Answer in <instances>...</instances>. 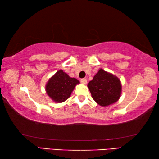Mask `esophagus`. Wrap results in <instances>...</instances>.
<instances>
[{
    "instance_id": "obj_1",
    "label": "esophagus",
    "mask_w": 159,
    "mask_h": 159,
    "mask_svg": "<svg viewBox=\"0 0 159 159\" xmlns=\"http://www.w3.org/2000/svg\"><path fill=\"white\" fill-rule=\"evenodd\" d=\"M80 82H81L83 84H84V85H85V84H87V79H80Z\"/></svg>"
}]
</instances>
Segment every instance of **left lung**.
<instances>
[{"label": "left lung", "mask_w": 159, "mask_h": 159, "mask_svg": "<svg viewBox=\"0 0 159 159\" xmlns=\"http://www.w3.org/2000/svg\"><path fill=\"white\" fill-rule=\"evenodd\" d=\"M88 88L93 99L102 107L115 103L121 95L122 88L119 79L102 69L88 83Z\"/></svg>", "instance_id": "left-lung-1"}]
</instances>
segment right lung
Returning <instances> with one entry per match:
<instances>
[{"label": "right lung", "instance_id": "add662e5", "mask_svg": "<svg viewBox=\"0 0 159 159\" xmlns=\"http://www.w3.org/2000/svg\"><path fill=\"white\" fill-rule=\"evenodd\" d=\"M79 83L76 79L71 78L61 69L48 80L45 85V90L54 102L61 103L71 96L75 86Z\"/></svg>", "mask_w": 159, "mask_h": 159}]
</instances>
